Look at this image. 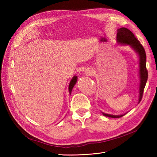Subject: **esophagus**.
<instances>
[{"instance_id":"34e87169","label":"esophagus","mask_w":157,"mask_h":157,"mask_svg":"<svg viewBox=\"0 0 157 157\" xmlns=\"http://www.w3.org/2000/svg\"><path fill=\"white\" fill-rule=\"evenodd\" d=\"M85 73L87 75H92L93 72L91 69H86L85 71Z\"/></svg>"}]
</instances>
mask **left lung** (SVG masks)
<instances>
[{
	"label": "left lung",
	"mask_w": 157,
	"mask_h": 157,
	"mask_svg": "<svg viewBox=\"0 0 157 157\" xmlns=\"http://www.w3.org/2000/svg\"><path fill=\"white\" fill-rule=\"evenodd\" d=\"M117 40L119 44L129 45L137 52L139 55L140 59V91H139V101L138 103L141 101L142 98L143 93L145 86L148 79V71L146 69V55L145 50L143 46L140 44L138 40L135 37L134 34L125 28H121L118 29L117 34ZM106 117L112 118H119L121 117L124 115H113L102 113Z\"/></svg>",
	"instance_id": "8db88e82"
}]
</instances>
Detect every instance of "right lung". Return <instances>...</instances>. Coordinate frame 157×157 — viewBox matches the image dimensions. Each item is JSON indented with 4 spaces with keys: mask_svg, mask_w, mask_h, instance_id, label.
<instances>
[{
    "mask_svg": "<svg viewBox=\"0 0 157 157\" xmlns=\"http://www.w3.org/2000/svg\"><path fill=\"white\" fill-rule=\"evenodd\" d=\"M77 79H78V78H77V76H74L73 78H72V79L70 82V84H69V93L71 94V90L73 88V86L75 84V83L77 82Z\"/></svg>",
    "mask_w": 157,
    "mask_h": 157,
    "instance_id": "add662e5",
    "label": "right lung"
}]
</instances>
